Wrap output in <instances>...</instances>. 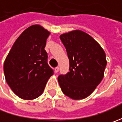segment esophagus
<instances>
[{
	"mask_svg": "<svg viewBox=\"0 0 122 122\" xmlns=\"http://www.w3.org/2000/svg\"><path fill=\"white\" fill-rule=\"evenodd\" d=\"M59 69H60L59 66H57V67H56V68H55V72H56V73H58V72L59 71Z\"/></svg>",
	"mask_w": 122,
	"mask_h": 122,
	"instance_id": "obj_1",
	"label": "esophagus"
}]
</instances>
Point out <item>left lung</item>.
<instances>
[{"mask_svg": "<svg viewBox=\"0 0 122 122\" xmlns=\"http://www.w3.org/2000/svg\"><path fill=\"white\" fill-rule=\"evenodd\" d=\"M60 38L69 59V72L59 75V85L64 94L72 99L85 98L104 77L105 53L91 36L83 31H71Z\"/></svg>", "mask_w": 122, "mask_h": 122, "instance_id": "1", "label": "left lung"}]
</instances>
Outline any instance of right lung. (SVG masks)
<instances>
[{
  "mask_svg": "<svg viewBox=\"0 0 122 122\" xmlns=\"http://www.w3.org/2000/svg\"><path fill=\"white\" fill-rule=\"evenodd\" d=\"M49 35L39 25L28 27L17 39L5 59L4 73L7 84L22 99L32 100L41 95L54 74L45 50Z\"/></svg>",
  "mask_w": 122,
  "mask_h": 122,
  "instance_id": "right-lung-1",
  "label": "right lung"
}]
</instances>
